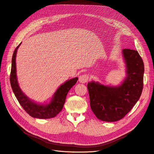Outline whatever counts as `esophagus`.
<instances>
[{
	"label": "esophagus",
	"instance_id": "34e87169",
	"mask_svg": "<svg viewBox=\"0 0 154 154\" xmlns=\"http://www.w3.org/2000/svg\"><path fill=\"white\" fill-rule=\"evenodd\" d=\"M89 79V76L87 74H83L79 77V81L81 83H86Z\"/></svg>",
	"mask_w": 154,
	"mask_h": 154
}]
</instances>
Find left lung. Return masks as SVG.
<instances>
[{
  "mask_svg": "<svg viewBox=\"0 0 154 154\" xmlns=\"http://www.w3.org/2000/svg\"><path fill=\"white\" fill-rule=\"evenodd\" d=\"M126 63L127 76L118 86H104L99 82L88 83L92 111L99 120L116 122L121 120L134 106L143 88L144 63L135 50L122 51Z\"/></svg>",
  "mask_w": 154,
  "mask_h": 154,
  "instance_id": "obj_1",
  "label": "left lung"
}]
</instances>
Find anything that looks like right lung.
I'll list each match as a JSON object with an SVG mask.
<instances>
[{
    "mask_svg": "<svg viewBox=\"0 0 154 154\" xmlns=\"http://www.w3.org/2000/svg\"><path fill=\"white\" fill-rule=\"evenodd\" d=\"M21 43L15 48L14 51L10 74V82L13 91L15 95L18 102L29 115L33 118L39 119H48L55 117L60 112L65 102L66 97L68 91L76 84L78 78L75 77L66 81L59 87L51 102L46 105H41L29 99L21 90L19 87L16 71V55L17 49Z\"/></svg>",
    "mask_w": 154,
    "mask_h": 154,
    "instance_id": "right-lung-1",
    "label": "right lung"
}]
</instances>
